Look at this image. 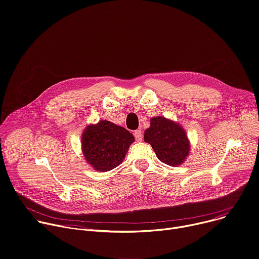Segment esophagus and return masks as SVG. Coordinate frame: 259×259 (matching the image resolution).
I'll list each match as a JSON object with an SVG mask.
<instances>
[{
	"label": "esophagus",
	"mask_w": 259,
	"mask_h": 259,
	"mask_svg": "<svg viewBox=\"0 0 259 259\" xmlns=\"http://www.w3.org/2000/svg\"><path fill=\"white\" fill-rule=\"evenodd\" d=\"M134 136H135V139L137 140V142H140V140L143 139V132H142V130H140V129L135 130L134 131Z\"/></svg>",
	"instance_id": "34e87169"
}]
</instances>
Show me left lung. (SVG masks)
Returning <instances> with one entry per match:
<instances>
[{
  "label": "left lung",
  "mask_w": 259,
  "mask_h": 259,
  "mask_svg": "<svg viewBox=\"0 0 259 259\" xmlns=\"http://www.w3.org/2000/svg\"><path fill=\"white\" fill-rule=\"evenodd\" d=\"M145 142L152 146L157 158L169 166L180 165L189 154V140L184 129L163 116L151 119Z\"/></svg>",
  "instance_id": "left-lung-1"
}]
</instances>
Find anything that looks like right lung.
Instances as JSON below:
<instances>
[{
    "label": "right lung",
    "instance_id": "1",
    "mask_svg": "<svg viewBox=\"0 0 259 259\" xmlns=\"http://www.w3.org/2000/svg\"><path fill=\"white\" fill-rule=\"evenodd\" d=\"M133 142L134 136L127 129L108 121L89 126L81 139L85 160L98 171L120 165Z\"/></svg>",
    "mask_w": 259,
    "mask_h": 259
}]
</instances>
